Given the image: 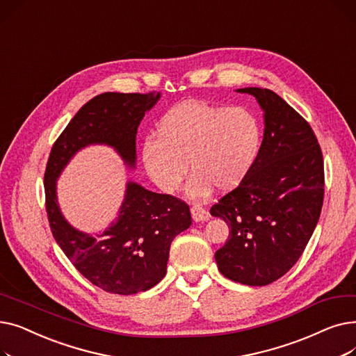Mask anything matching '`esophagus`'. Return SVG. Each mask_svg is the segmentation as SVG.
<instances>
[{"label": "esophagus", "instance_id": "esophagus-1", "mask_svg": "<svg viewBox=\"0 0 356 356\" xmlns=\"http://www.w3.org/2000/svg\"><path fill=\"white\" fill-rule=\"evenodd\" d=\"M191 213H192V218L195 222H203V220H208L211 218L209 212L202 208L200 204H193V207L191 208Z\"/></svg>", "mask_w": 356, "mask_h": 356}]
</instances>
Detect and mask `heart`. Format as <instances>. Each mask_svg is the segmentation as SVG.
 <instances>
[{
    "instance_id": "1",
    "label": "heart",
    "mask_w": 356,
    "mask_h": 356,
    "mask_svg": "<svg viewBox=\"0 0 356 356\" xmlns=\"http://www.w3.org/2000/svg\"><path fill=\"white\" fill-rule=\"evenodd\" d=\"M156 137L141 147L147 175L165 193H175L191 170L188 193L208 196L213 186L229 192L245 180L258 157L263 131L247 108L184 101L167 109Z\"/></svg>"
}]
</instances>
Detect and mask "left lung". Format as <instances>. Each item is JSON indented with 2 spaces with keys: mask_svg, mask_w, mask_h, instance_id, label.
Wrapping results in <instances>:
<instances>
[{
  "mask_svg": "<svg viewBox=\"0 0 356 356\" xmlns=\"http://www.w3.org/2000/svg\"><path fill=\"white\" fill-rule=\"evenodd\" d=\"M264 111V138L251 172L211 208L227 222V244L215 252L232 282L267 286L302 257L319 220L325 168L309 122L275 92L242 88Z\"/></svg>",
  "mask_w": 356,
  "mask_h": 356,
  "instance_id": "left-lung-1",
  "label": "left lung"
}]
</instances>
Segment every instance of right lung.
Here are the masks:
<instances>
[{"label":"right lung","instance_id":"obj_1","mask_svg":"<svg viewBox=\"0 0 356 356\" xmlns=\"http://www.w3.org/2000/svg\"><path fill=\"white\" fill-rule=\"evenodd\" d=\"M160 92H105L86 102L51 147L44 173L46 211L51 234L65 255L92 284L114 294H136L165 275L172 241L192 225L189 204L128 181L118 218L98 235L74 229L62 215L56 180L70 159L90 144L114 147L136 165L137 128Z\"/></svg>","mask_w":356,"mask_h":356}]
</instances>
